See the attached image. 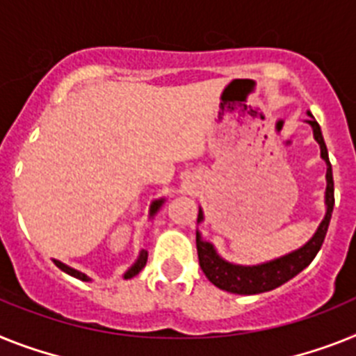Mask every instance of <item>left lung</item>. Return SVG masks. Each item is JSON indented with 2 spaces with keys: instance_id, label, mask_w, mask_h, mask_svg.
<instances>
[{
  "instance_id": "8db88e82",
  "label": "left lung",
  "mask_w": 356,
  "mask_h": 356,
  "mask_svg": "<svg viewBox=\"0 0 356 356\" xmlns=\"http://www.w3.org/2000/svg\"><path fill=\"white\" fill-rule=\"evenodd\" d=\"M307 115H309L307 122L313 128V137L321 145V157L325 161V166H327V172H325L327 186H325L324 219H322L321 226L316 228L315 235L302 248H298V250L288 253V255H282L279 259H273V261L257 266H241L224 261L222 257L215 252L213 244L206 243L204 238L201 237V232H197L195 243L201 270L204 271V275L208 277L211 284L224 289V291L237 295H257L279 288L284 282H288L289 279H293L295 275L300 273L306 266H309V262L315 259V255L321 250L322 243H324L325 234H327V226H330L331 220V213H333V206H335L333 172H331V163L330 157H327V148H325L321 127H318V122L315 121L312 113L307 112ZM202 220H204V213L199 208L197 222H202Z\"/></svg>"
}]
</instances>
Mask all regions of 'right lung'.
<instances>
[{"mask_svg": "<svg viewBox=\"0 0 356 356\" xmlns=\"http://www.w3.org/2000/svg\"><path fill=\"white\" fill-rule=\"evenodd\" d=\"M163 202H164V199H157V201L152 202V206H150V217H154V215L161 210V206H163ZM52 261H54V264L58 266V268L61 271H65V273L72 275V277H76V279H79V280H90V279H88V277H86L85 273L74 270V268H70V266L63 264L61 261H56V259H52ZM146 261H148V252H146V250H141V252H139V257H137V261L134 262L132 268H128V271L124 275H122V277H124V279H132V277H136V275L139 273V271H141L143 268H145V266H146Z\"/></svg>", "mask_w": 356, "mask_h": 356, "instance_id": "obj_1", "label": "right lung"}]
</instances>
